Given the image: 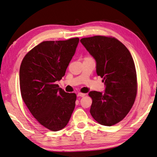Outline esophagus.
<instances>
[{
	"instance_id": "esophagus-1",
	"label": "esophagus",
	"mask_w": 157,
	"mask_h": 157,
	"mask_svg": "<svg viewBox=\"0 0 157 157\" xmlns=\"http://www.w3.org/2000/svg\"><path fill=\"white\" fill-rule=\"evenodd\" d=\"M77 95L79 97H84L86 95V94H83V93H78Z\"/></svg>"
}]
</instances>
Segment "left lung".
<instances>
[{"label": "left lung", "mask_w": 157, "mask_h": 157, "mask_svg": "<svg viewBox=\"0 0 157 157\" xmlns=\"http://www.w3.org/2000/svg\"><path fill=\"white\" fill-rule=\"evenodd\" d=\"M81 43L96 61V72L103 78L105 92H89L90 113L98 123L112 126L119 123L135 102L136 70L129 51L116 38L94 36L82 38Z\"/></svg>", "instance_id": "left-lung-1"}]
</instances>
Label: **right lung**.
I'll return each instance as SVG.
<instances>
[{
  "mask_svg": "<svg viewBox=\"0 0 157 157\" xmlns=\"http://www.w3.org/2000/svg\"><path fill=\"white\" fill-rule=\"evenodd\" d=\"M78 42V37L43 41L21 63V98L38 122L53 132L66 126L75 109L76 95L65 92L56 82L65 75Z\"/></svg>",
  "mask_w": 157,
  "mask_h": 157,
  "instance_id": "obj_1",
  "label": "right lung"
}]
</instances>
